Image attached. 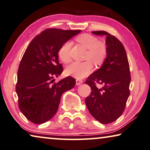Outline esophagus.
Returning <instances> with one entry per match:
<instances>
[{
	"mask_svg": "<svg viewBox=\"0 0 150 150\" xmlns=\"http://www.w3.org/2000/svg\"><path fill=\"white\" fill-rule=\"evenodd\" d=\"M83 83V81H82V80H76V85H80V84H81Z\"/></svg>",
	"mask_w": 150,
	"mask_h": 150,
	"instance_id": "1",
	"label": "esophagus"
}]
</instances>
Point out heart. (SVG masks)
Listing matches in <instances>:
<instances>
[{"mask_svg": "<svg viewBox=\"0 0 150 150\" xmlns=\"http://www.w3.org/2000/svg\"><path fill=\"white\" fill-rule=\"evenodd\" d=\"M76 41L84 48L87 49L85 59H90L97 66H100L105 60L108 55L107 45L103 41L99 40L96 36L90 34H81L76 37ZM71 43L66 42L62 45L58 56L62 62L68 64L71 60L70 55ZM90 60L83 62H74L66 69V74L77 79H82L89 75L93 70L92 62Z\"/></svg>", "mask_w": 150, "mask_h": 150, "instance_id": "obj_1", "label": "heart"}]
</instances>
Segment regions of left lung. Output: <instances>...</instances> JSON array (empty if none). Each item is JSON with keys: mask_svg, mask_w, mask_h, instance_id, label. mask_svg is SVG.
<instances>
[{"mask_svg": "<svg viewBox=\"0 0 150 150\" xmlns=\"http://www.w3.org/2000/svg\"><path fill=\"white\" fill-rule=\"evenodd\" d=\"M93 34L106 35L108 55L101 68L85 81L91 88L85 103L93 117L102 124H109L116 120L125 109L130 95L129 64L125 47L118 38L105 31ZM97 83L104 86L97 88Z\"/></svg>", "mask_w": 150, "mask_h": 150, "instance_id": "1", "label": "left lung"}]
</instances>
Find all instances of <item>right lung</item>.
Wrapping results in <instances>:
<instances>
[{
  "label": "right lung",
  "mask_w": 150,
  "mask_h": 150,
  "mask_svg": "<svg viewBox=\"0 0 150 150\" xmlns=\"http://www.w3.org/2000/svg\"><path fill=\"white\" fill-rule=\"evenodd\" d=\"M79 32L48 28L36 36L25 50L17 71L16 90L19 109L32 122L49 120L57 111L63 93L75 86L71 76L54 83L53 79L63 71L58 59L59 48Z\"/></svg>",
  "instance_id": "1"
}]
</instances>
